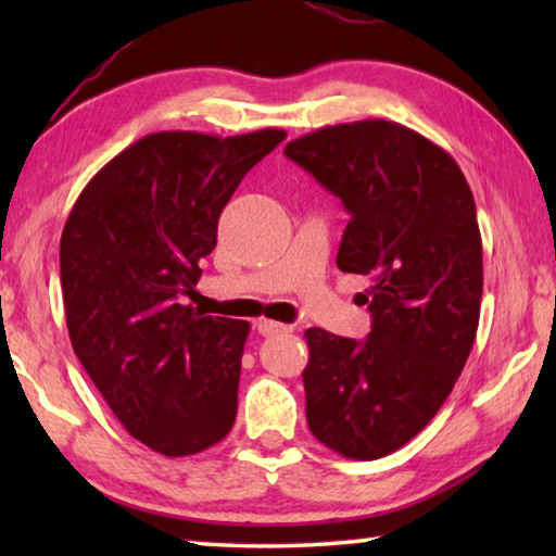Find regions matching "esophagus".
Listing matches in <instances>:
<instances>
[{"instance_id":"esophagus-1","label":"esophagus","mask_w":556,"mask_h":556,"mask_svg":"<svg viewBox=\"0 0 556 556\" xmlns=\"http://www.w3.org/2000/svg\"><path fill=\"white\" fill-rule=\"evenodd\" d=\"M257 331L262 333V336H279V333H289L291 331V326H287V324H279V321H271V318H260L257 321Z\"/></svg>"}]
</instances>
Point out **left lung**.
<instances>
[{
    "label": "left lung",
    "mask_w": 556,
    "mask_h": 556,
    "mask_svg": "<svg viewBox=\"0 0 556 556\" xmlns=\"http://www.w3.org/2000/svg\"><path fill=\"white\" fill-rule=\"evenodd\" d=\"M285 154L351 215L338 269L372 281L365 341L304 333L308 429L345 458H382L434 419L473 348L483 294L473 193L444 149L388 119L324 127Z\"/></svg>",
    "instance_id": "left-lung-1"
}]
</instances>
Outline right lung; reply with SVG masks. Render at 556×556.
I'll list each match as a JSON object with an SVG mask.
<instances>
[{
  "label": "right lung",
  "mask_w": 556,
  "mask_h": 556,
  "mask_svg": "<svg viewBox=\"0 0 556 556\" xmlns=\"http://www.w3.org/2000/svg\"><path fill=\"white\" fill-rule=\"evenodd\" d=\"M285 137L156 131L102 166L65 220L73 351L122 427L164 456L201 454L235 425L250 324L205 316L184 296L235 188Z\"/></svg>",
  "instance_id": "right-lung-1"
}]
</instances>
